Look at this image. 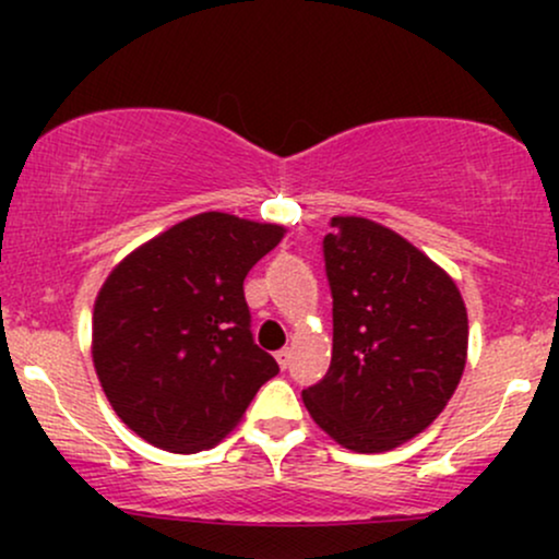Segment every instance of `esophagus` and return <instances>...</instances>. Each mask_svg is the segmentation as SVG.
<instances>
[{
    "instance_id": "esophagus-1",
    "label": "esophagus",
    "mask_w": 559,
    "mask_h": 559,
    "mask_svg": "<svg viewBox=\"0 0 559 559\" xmlns=\"http://www.w3.org/2000/svg\"><path fill=\"white\" fill-rule=\"evenodd\" d=\"M275 360H278L281 370H286L288 362H292V349H278L275 352Z\"/></svg>"
}]
</instances>
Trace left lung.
<instances>
[{"label":"left lung","instance_id":"1","mask_svg":"<svg viewBox=\"0 0 559 559\" xmlns=\"http://www.w3.org/2000/svg\"><path fill=\"white\" fill-rule=\"evenodd\" d=\"M331 228V368L301 400L342 447L386 452L426 431L452 400L467 357L465 301L394 230L365 217H333Z\"/></svg>","mask_w":559,"mask_h":559}]
</instances>
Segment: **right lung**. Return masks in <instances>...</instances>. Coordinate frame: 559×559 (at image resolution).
Listing matches in <instances>:
<instances>
[{"label": "right lung", "mask_w": 559, "mask_h": 559, "mask_svg": "<svg viewBox=\"0 0 559 559\" xmlns=\"http://www.w3.org/2000/svg\"><path fill=\"white\" fill-rule=\"evenodd\" d=\"M284 230L202 213L146 241L105 281L94 368L141 439L181 454L215 447L278 373L252 338L243 278Z\"/></svg>", "instance_id": "obj_1"}]
</instances>
